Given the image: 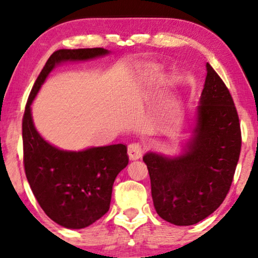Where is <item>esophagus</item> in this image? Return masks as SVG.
<instances>
[{"label":"esophagus","mask_w":258,"mask_h":258,"mask_svg":"<svg viewBox=\"0 0 258 258\" xmlns=\"http://www.w3.org/2000/svg\"><path fill=\"white\" fill-rule=\"evenodd\" d=\"M143 151H144V148L141 143H132L129 144L128 147V155H129V158L130 160H139V158L142 157L143 155Z\"/></svg>","instance_id":"esophagus-1"}]
</instances>
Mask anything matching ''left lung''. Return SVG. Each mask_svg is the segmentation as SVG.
<instances>
[{"label": "left lung", "mask_w": 258, "mask_h": 258, "mask_svg": "<svg viewBox=\"0 0 258 258\" xmlns=\"http://www.w3.org/2000/svg\"><path fill=\"white\" fill-rule=\"evenodd\" d=\"M197 108L195 136L178 157L148 153L151 196L160 217L192 225L223 202L234 179L242 146L241 125L231 94L213 67Z\"/></svg>", "instance_id": "obj_1"}]
</instances>
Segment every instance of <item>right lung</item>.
I'll return each instance as SVG.
<instances>
[{
    "instance_id": "obj_1",
    "label": "right lung",
    "mask_w": 258,
    "mask_h": 258,
    "mask_svg": "<svg viewBox=\"0 0 258 258\" xmlns=\"http://www.w3.org/2000/svg\"><path fill=\"white\" fill-rule=\"evenodd\" d=\"M105 54L108 50L103 48L59 49L52 52L35 81L22 119L23 164L31 191L49 218L69 229L86 228L109 210L116 176L129 162L126 146L59 150L36 132L30 104L57 63Z\"/></svg>"
}]
</instances>
